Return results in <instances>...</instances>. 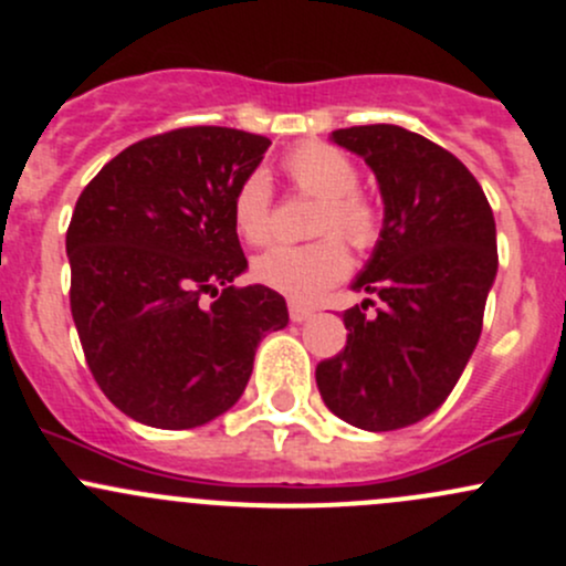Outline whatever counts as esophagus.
I'll use <instances>...</instances> for the list:
<instances>
[{
    "mask_svg": "<svg viewBox=\"0 0 566 566\" xmlns=\"http://www.w3.org/2000/svg\"><path fill=\"white\" fill-rule=\"evenodd\" d=\"M312 317V308L308 306H303V303H290V319H293V323H306V319Z\"/></svg>",
    "mask_w": 566,
    "mask_h": 566,
    "instance_id": "34e87169",
    "label": "esophagus"
}]
</instances>
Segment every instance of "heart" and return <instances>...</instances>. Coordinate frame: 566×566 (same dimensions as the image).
Returning a JSON list of instances; mask_svg holds the SVG:
<instances>
[{
    "label": "heart",
    "instance_id": "heart-1",
    "mask_svg": "<svg viewBox=\"0 0 566 566\" xmlns=\"http://www.w3.org/2000/svg\"><path fill=\"white\" fill-rule=\"evenodd\" d=\"M282 174L303 198L317 200L312 235L303 247H276L252 263V276L293 301H312L349 271L342 238L358 252L377 247L382 235V208L358 187L360 170L342 148L306 140L284 154ZM235 233L249 247H265L273 235V195L265 174L254 170L238 184L230 203Z\"/></svg>",
    "mask_w": 566,
    "mask_h": 566
}]
</instances>
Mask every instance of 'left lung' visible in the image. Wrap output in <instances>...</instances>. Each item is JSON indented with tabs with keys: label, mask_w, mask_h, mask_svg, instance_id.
<instances>
[{
	"label": "left lung",
	"mask_w": 566,
	"mask_h": 566,
	"mask_svg": "<svg viewBox=\"0 0 566 566\" xmlns=\"http://www.w3.org/2000/svg\"><path fill=\"white\" fill-rule=\"evenodd\" d=\"M379 181L385 224L355 290L377 295L344 312L347 344L317 363L333 415L363 431L428 418L455 388L483 331L496 279V222L478 178L448 148L396 124L336 129Z\"/></svg>",
	"instance_id": "1"
}]
</instances>
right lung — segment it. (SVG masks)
I'll return each mask as SVG.
<instances>
[{
	"label": "right lung",
	"instance_id": "right-lung-1",
	"mask_svg": "<svg viewBox=\"0 0 566 566\" xmlns=\"http://www.w3.org/2000/svg\"><path fill=\"white\" fill-rule=\"evenodd\" d=\"M268 146L230 127L151 135L75 203L70 312L94 382L138 423L184 431L228 412L260 338L287 325L282 295L233 284L247 258L230 203Z\"/></svg>",
	"mask_w": 566,
	"mask_h": 566
}]
</instances>
